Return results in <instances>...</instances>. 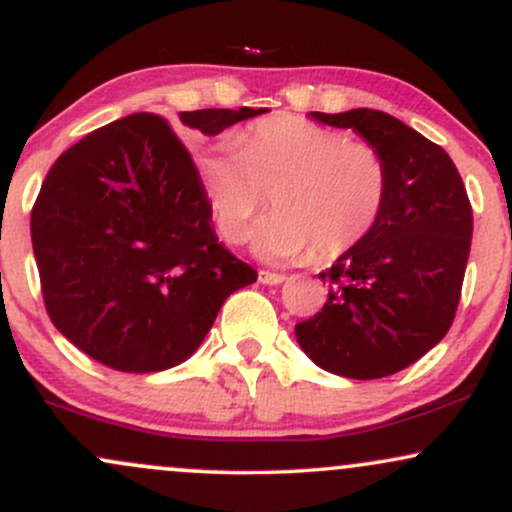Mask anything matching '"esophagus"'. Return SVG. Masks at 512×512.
<instances>
[{
	"instance_id": "obj_1",
	"label": "esophagus",
	"mask_w": 512,
	"mask_h": 512,
	"mask_svg": "<svg viewBox=\"0 0 512 512\" xmlns=\"http://www.w3.org/2000/svg\"><path fill=\"white\" fill-rule=\"evenodd\" d=\"M257 279H260V284H264V286H279V284H284L286 276H284V274H276V272H267V269H262V272L257 274Z\"/></svg>"
}]
</instances>
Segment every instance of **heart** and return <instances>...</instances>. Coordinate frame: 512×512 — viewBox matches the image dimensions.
Segmentation results:
<instances>
[{"instance_id":"1","label":"heart","mask_w":512,"mask_h":512,"mask_svg":"<svg viewBox=\"0 0 512 512\" xmlns=\"http://www.w3.org/2000/svg\"><path fill=\"white\" fill-rule=\"evenodd\" d=\"M197 166L228 243L248 240L272 195L276 211L257 228L255 250L274 262L310 252L337 260L375 231L390 199V168L375 146L303 117H269L240 142L226 134Z\"/></svg>"}]
</instances>
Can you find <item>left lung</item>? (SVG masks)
<instances>
[{"label":"left lung","instance_id":"8db88e82","mask_svg":"<svg viewBox=\"0 0 512 512\" xmlns=\"http://www.w3.org/2000/svg\"><path fill=\"white\" fill-rule=\"evenodd\" d=\"M356 129L390 168V199L375 231L339 257L320 313L296 325L320 368L354 380L399 373L450 330L472 245V204L452 158L380 110L310 113Z\"/></svg>","mask_w":512,"mask_h":512}]
</instances>
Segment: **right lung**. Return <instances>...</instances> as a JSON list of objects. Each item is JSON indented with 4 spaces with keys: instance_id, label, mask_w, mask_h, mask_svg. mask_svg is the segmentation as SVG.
I'll return each mask as SVG.
<instances>
[{
    "instance_id": "right-lung-1",
    "label": "right lung",
    "mask_w": 512,
    "mask_h": 512,
    "mask_svg": "<svg viewBox=\"0 0 512 512\" xmlns=\"http://www.w3.org/2000/svg\"><path fill=\"white\" fill-rule=\"evenodd\" d=\"M260 113L207 108L180 120L214 137ZM31 240L52 325L122 373L187 361L223 301L257 281L219 243L195 161L154 113L110 122L57 158L33 204Z\"/></svg>"
}]
</instances>
